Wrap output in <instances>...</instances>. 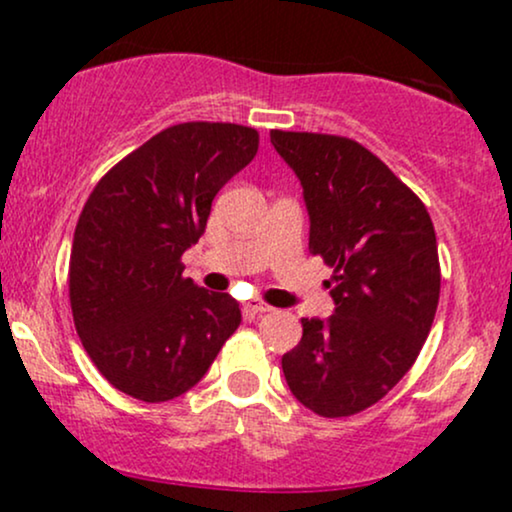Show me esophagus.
I'll return each instance as SVG.
<instances>
[{"mask_svg": "<svg viewBox=\"0 0 512 512\" xmlns=\"http://www.w3.org/2000/svg\"><path fill=\"white\" fill-rule=\"evenodd\" d=\"M245 310H250V313H269L272 310V305L257 301V298H252V301L245 303Z\"/></svg>", "mask_w": 512, "mask_h": 512, "instance_id": "1", "label": "esophagus"}]
</instances>
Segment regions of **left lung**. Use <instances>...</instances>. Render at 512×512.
<instances>
[{
	"mask_svg": "<svg viewBox=\"0 0 512 512\" xmlns=\"http://www.w3.org/2000/svg\"><path fill=\"white\" fill-rule=\"evenodd\" d=\"M301 180L310 250L334 267L325 320L303 317V337L281 358L293 397L337 419L368 409L419 356L440 296L438 245L421 199L346 137L269 132Z\"/></svg>",
	"mask_w": 512,
	"mask_h": 512,
	"instance_id": "obj_1",
	"label": "left lung"
}]
</instances>
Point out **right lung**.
I'll return each mask as SVG.
<instances>
[{"mask_svg": "<svg viewBox=\"0 0 512 512\" xmlns=\"http://www.w3.org/2000/svg\"><path fill=\"white\" fill-rule=\"evenodd\" d=\"M252 127L185 122L158 132L98 182L69 257L81 344L103 378L142 402H168L204 378L240 308L185 279L211 202L257 154Z\"/></svg>", "mask_w": 512, "mask_h": 512, "instance_id": "add662e5", "label": "right lung"}]
</instances>
